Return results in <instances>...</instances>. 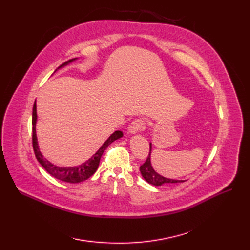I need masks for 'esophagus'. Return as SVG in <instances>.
<instances>
[{
	"mask_svg": "<svg viewBox=\"0 0 250 250\" xmlns=\"http://www.w3.org/2000/svg\"><path fill=\"white\" fill-rule=\"evenodd\" d=\"M146 128V121L144 119H136L133 122H131V124L129 125L128 131L130 133H136V132L144 131Z\"/></svg>",
	"mask_w": 250,
	"mask_h": 250,
	"instance_id": "esophagus-1",
	"label": "esophagus"
}]
</instances>
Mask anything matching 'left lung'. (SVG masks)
Returning a JSON list of instances; mask_svg holds the SVG:
<instances>
[{
    "label": "left lung",
    "mask_w": 250,
    "mask_h": 250,
    "mask_svg": "<svg viewBox=\"0 0 250 250\" xmlns=\"http://www.w3.org/2000/svg\"><path fill=\"white\" fill-rule=\"evenodd\" d=\"M150 150L149 154L146 160V162L142 164L139 168L140 173L142 177L145 178V180L153 185V186H161L163 184H171V183H181L185 182L184 180H173V179H168V178H165L161 175H159L157 172L154 171V169L151 166V161H150V153H151V144L149 145Z\"/></svg>",
    "instance_id": "8db88e82"
}]
</instances>
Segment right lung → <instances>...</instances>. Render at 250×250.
Instances as JSON below:
<instances>
[{
	"mask_svg": "<svg viewBox=\"0 0 250 250\" xmlns=\"http://www.w3.org/2000/svg\"><path fill=\"white\" fill-rule=\"evenodd\" d=\"M74 59H70L68 61H66L65 63H63L60 67H63L65 65H67L69 62H72ZM59 67V68H60ZM37 104H33V108H32V147H33V151L35 154V157H37L38 161L42 164V166L54 178L58 180L67 182V183H79L82 181L87 180L88 178H90L98 169L99 167V163H100V159L104 153V151L105 150V148L108 147L113 141L121 138L123 136V132L121 130H117L115 131L108 139H106L104 145L100 147V149L89 159L87 160L85 163L79 165V166H75V167H59L56 166L54 164H52L51 162H49L46 158H44L42 154V152L40 151L39 148V145H38V138H37V132H35V124H37Z\"/></svg>",
	"mask_w": 250,
	"mask_h": 250,
	"instance_id": "right-lung-1",
	"label": "right lung"
}]
</instances>
